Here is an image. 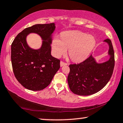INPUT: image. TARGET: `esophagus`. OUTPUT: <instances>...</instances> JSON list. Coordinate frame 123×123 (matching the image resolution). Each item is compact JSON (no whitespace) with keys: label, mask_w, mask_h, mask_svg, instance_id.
I'll use <instances>...</instances> for the list:
<instances>
[{"label":"esophagus","mask_w":123,"mask_h":123,"mask_svg":"<svg viewBox=\"0 0 123 123\" xmlns=\"http://www.w3.org/2000/svg\"><path fill=\"white\" fill-rule=\"evenodd\" d=\"M67 64H68L66 63H64V62H63L62 61L60 62V66L61 67H63V66H64V65H67Z\"/></svg>","instance_id":"esophagus-1"}]
</instances>
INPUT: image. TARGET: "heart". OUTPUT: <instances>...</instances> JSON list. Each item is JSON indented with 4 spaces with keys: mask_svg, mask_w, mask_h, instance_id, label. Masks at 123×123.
<instances>
[{
    "mask_svg": "<svg viewBox=\"0 0 123 123\" xmlns=\"http://www.w3.org/2000/svg\"><path fill=\"white\" fill-rule=\"evenodd\" d=\"M96 45V40L92 35L79 31H68L62 35V38L56 36L52 42V51L55 57L59 58L69 50V55L73 61L85 60L91 53Z\"/></svg>",
    "mask_w": 123,
    "mask_h": 123,
    "instance_id": "b5f03b06",
    "label": "heart"
}]
</instances>
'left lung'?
I'll list each match as a JSON object with an SVG mask.
<instances>
[{
  "label": "left lung",
  "instance_id": "1",
  "mask_svg": "<svg viewBox=\"0 0 123 123\" xmlns=\"http://www.w3.org/2000/svg\"><path fill=\"white\" fill-rule=\"evenodd\" d=\"M110 59L102 63H97L91 55L79 64H70L68 83L70 90L76 95L88 96L100 91L108 83L113 73L115 58L112 43L109 38Z\"/></svg>",
  "mask_w": 123,
  "mask_h": 123
}]
</instances>
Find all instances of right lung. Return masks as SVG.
Masks as SVG:
<instances>
[{
    "label": "right lung",
    "instance_id": "add662e5",
    "mask_svg": "<svg viewBox=\"0 0 123 123\" xmlns=\"http://www.w3.org/2000/svg\"><path fill=\"white\" fill-rule=\"evenodd\" d=\"M55 23L37 24L18 33L11 45V61L13 73L25 88L40 91L48 86L60 68V60L51 55L52 33ZM38 34L43 40L42 47L37 50L28 46L26 36Z\"/></svg>",
    "mask_w": 123,
    "mask_h": 123
}]
</instances>
